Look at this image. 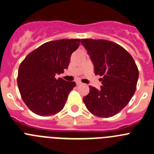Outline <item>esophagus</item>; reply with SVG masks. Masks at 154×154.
Masks as SVG:
<instances>
[{
    "mask_svg": "<svg viewBox=\"0 0 154 154\" xmlns=\"http://www.w3.org/2000/svg\"><path fill=\"white\" fill-rule=\"evenodd\" d=\"M76 84H77V86H80V85L82 84V83L80 81H77L76 82Z\"/></svg>",
    "mask_w": 154,
    "mask_h": 154,
    "instance_id": "1",
    "label": "esophagus"
}]
</instances>
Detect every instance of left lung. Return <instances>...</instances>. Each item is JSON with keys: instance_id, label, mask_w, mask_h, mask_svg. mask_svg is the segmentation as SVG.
I'll use <instances>...</instances> for the list:
<instances>
[{"instance_id": "left-lung-1", "label": "left lung", "mask_w": 154, "mask_h": 154, "mask_svg": "<svg viewBox=\"0 0 154 154\" xmlns=\"http://www.w3.org/2000/svg\"><path fill=\"white\" fill-rule=\"evenodd\" d=\"M94 65L95 75L102 76L100 89L89 86L83 100L88 111L101 118L118 114L136 91L139 70L132 56L122 46L108 40L81 41Z\"/></svg>"}]
</instances>
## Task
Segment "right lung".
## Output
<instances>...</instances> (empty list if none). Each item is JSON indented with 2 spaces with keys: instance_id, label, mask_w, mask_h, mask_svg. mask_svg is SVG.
Listing matches in <instances>:
<instances>
[{
  "instance_id": "add662e5",
  "label": "right lung",
  "mask_w": 154,
  "mask_h": 154,
  "mask_svg": "<svg viewBox=\"0 0 154 154\" xmlns=\"http://www.w3.org/2000/svg\"><path fill=\"white\" fill-rule=\"evenodd\" d=\"M80 39L48 42L25 57L18 68V89L21 98L35 114L50 116L61 111L74 82L57 79L64 72L70 58L80 45Z\"/></svg>"
}]
</instances>
